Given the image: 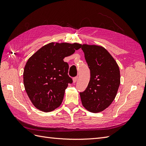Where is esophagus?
<instances>
[{
	"label": "esophagus",
	"mask_w": 146,
	"mask_h": 146,
	"mask_svg": "<svg viewBox=\"0 0 146 146\" xmlns=\"http://www.w3.org/2000/svg\"><path fill=\"white\" fill-rule=\"evenodd\" d=\"M77 79H78V77H75L73 78V83H75L77 81Z\"/></svg>",
	"instance_id": "34e87169"
}]
</instances>
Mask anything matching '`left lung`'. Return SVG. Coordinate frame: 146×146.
Here are the masks:
<instances>
[{"instance_id":"obj_1","label":"left lung","mask_w":146,"mask_h":146,"mask_svg":"<svg viewBox=\"0 0 146 146\" xmlns=\"http://www.w3.org/2000/svg\"><path fill=\"white\" fill-rule=\"evenodd\" d=\"M81 47L91 75L86 90L80 92L82 103L89 111H102L116 96L120 85L119 66L103 47L83 44Z\"/></svg>"}]
</instances>
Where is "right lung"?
Wrapping results in <instances>:
<instances>
[{
    "label": "right lung",
    "mask_w": 146,
    "mask_h": 146,
    "mask_svg": "<svg viewBox=\"0 0 146 146\" xmlns=\"http://www.w3.org/2000/svg\"><path fill=\"white\" fill-rule=\"evenodd\" d=\"M77 43L50 42L30 57L23 74L26 92L36 108L53 111L62 102L64 91L72 79L68 76L69 65L64 57L80 48Z\"/></svg>",
    "instance_id": "1"
}]
</instances>
